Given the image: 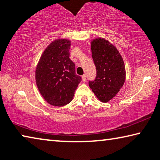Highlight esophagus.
<instances>
[{
    "mask_svg": "<svg viewBox=\"0 0 160 160\" xmlns=\"http://www.w3.org/2000/svg\"><path fill=\"white\" fill-rule=\"evenodd\" d=\"M82 81H83L84 82H86V76H85V75H83L82 76Z\"/></svg>",
    "mask_w": 160,
    "mask_h": 160,
    "instance_id": "34e87169",
    "label": "esophagus"
}]
</instances>
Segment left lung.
I'll return each mask as SVG.
<instances>
[{
	"mask_svg": "<svg viewBox=\"0 0 160 160\" xmlns=\"http://www.w3.org/2000/svg\"><path fill=\"white\" fill-rule=\"evenodd\" d=\"M91 50L97 75L94 80L89 81V86L100 101L107 102L123 85L125 65L117 48L106 39H94Z\"/></svg>",
	"mask_w": 160,
	"mask_h": 160,
	"instance_id": "left-lung-1",
	"label": "left lung"
}]
</instances>
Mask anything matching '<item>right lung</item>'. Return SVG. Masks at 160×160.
I'll use <instances>...</instances> for the list:
<instances>
[{
	"instance_id": "add662e5",
	"label": "right lung",
	"mask_w": 160,
	"mask_h": 160,
	"mask_svg": "<svg viewBox=\"0 0 160 160\" xmlns=\"http://www.w3.org/2000/svg\"><path fill=\"white\" fill-rule=\"evenodd\" d=\"M70 42L57 39L42 53L35 72L39 92L48 103L65 106L72 101L82 78L75 73V63L70 60Z\"/></svg>"
}]
</instances>
